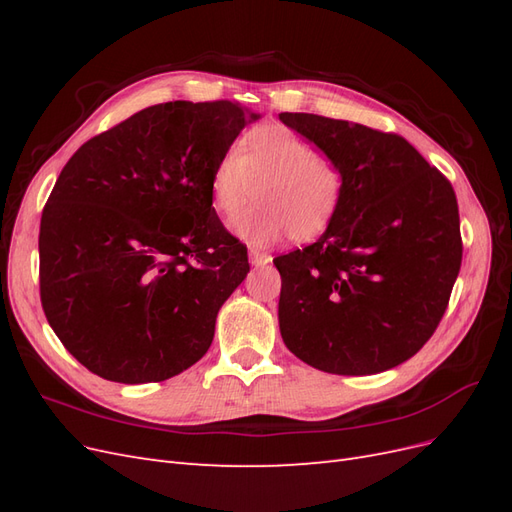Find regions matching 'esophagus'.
Segmentation results:
<instances>
[{
  "instance_id": "esophagus-1",
  "label": "esophagus",
  "mask_w": 512,
  "mask_h": 512,
  "mask_svg": "<svg viewBox=\"0 0 512 512\" xmlns=\"http://www.w3.org/2000/svg\"><path fill=\"white\" fill-rule=\"evenodd\" d=\"M250 262H252V265L260 267V265H267V262H271V256L267 252H260V250H256V247H252V250H250Z\"/></svg>"
}]
</instances>
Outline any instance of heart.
<instances>
[{"label": "heart", "instance_id": "1", "mask_svg": "<svg viewBox=\"0 0 512 512\" xmlns=\"http://www.w3.org/2000/svg\"><path fill=\"white\" fill-rule=\"evenodd\" d=\"M262 205L232 220L230 230L247 243L267 245L288 235L312 239L331 224L344 198V170L327 153L280 123L256 126L241 149L228 147L209 177L213 207L235 215L254 196Z\"/></svg>", "mask_w": 512, "mask_h": 512}]
</instances>
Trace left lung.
Here are the masks:
<instances>
[{
  "instance_id": "1",
  "label": "left lung",
  "mask_w": 512,
  "mask_h": 512,
  "mask_svg": "<svg viewBox=\"0 0 512 512\" xmlns=\"http://www.w3.org/2000/svg\"><path fill=\"white\" fill-rule=\"evenodd\" d=\"M280 119L344 170L324 235L273 260L286 348L337 376L408 361L438 329L461 267L451 181L399 134L309 113Z\"/></svg>"
}]
</instances>
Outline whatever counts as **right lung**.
<instances>
[{
    "instance_id": "right-lung-1",
    "label": "right lung",
    "mask_w": 512,
    "mask_h": 512,
    "mask_svg": "<svg viewBox=\"0 0 512 512\" xmlns=\"http://www.w3.org/2000/svg\"><path fill=\"white\" fill-rule=\"evenodd\" d=\"M258 117L230 100L156 104L89 138L59 173L40 220V301L96 376L162 382L209 350L250 271L209 177Z\"/></svg>"
}]
</instances>
